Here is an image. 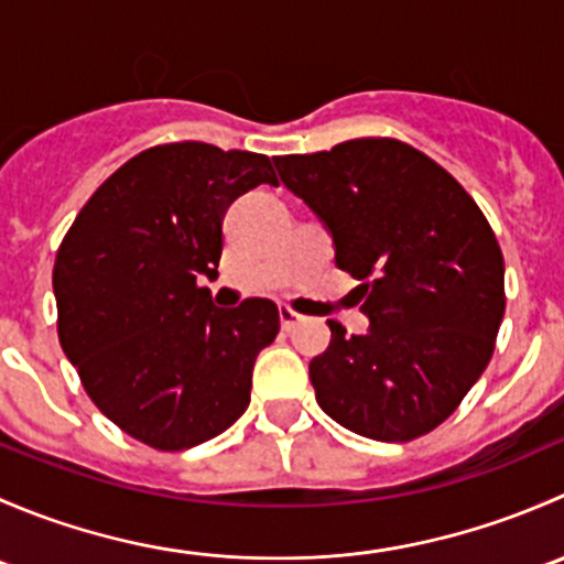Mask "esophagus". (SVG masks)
<instances>
[{
	"mask_svg": "<svg viewBox=\"0 0 564 564\" xmlns=\"http://www.w3.org/2000/svg\"><path fill=\"white\" fill-rule=\"evenodd\" d=\"M278 316H281V327H283V329H294L300 322H303V316H300L297 311L289 308V305H281V311H278Z\"/></svg>",
	"mask_w": 564,
	"mask_h": 564,
	"instance_id": "34e87169",
	"label": "esophagus"
}]
</instances>
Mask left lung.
<instances>
[{
    "label": "left lung",
    "instance_id": "obj_1",
    "mask_svg": "<svg viewBox=\"0 0 564 564\" xmlns=\"http://www.w3.org/2000/svg\"><path fill=\"white\" fill-rule=\"evenodd\" d=\"M272 161L327 226L371 318L366 335L327 322V351L311 360L318 406L368 440L429 434L486 371L505 316V259L486 215L456 176L398 139Z\"/></svg>",
    "mask_w": 564,
    "mask_h": 564
}]
</instances>
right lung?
Wrapping results in <instances>:
<instances>
[{
	"label": "right lung",
	"mask_w": 564,
	"mask_h": 564,
	"mask_svg": "<svg viewBox=\"0 0 564 564\" xmlns=\"http://www.w3.org/2000/svg\"><path fill=\"white\" fill-rule=\"evenodd\" d=\"M270 182V158L176 141L119 166L54 261L56 329L95 406L155 451H187L237 423L253 362L275 340L272 300L215 308L224 215Z\"/></svg>",
	"instance_id": "obj_1"
}]
</instances>
